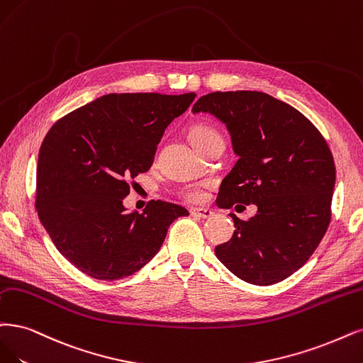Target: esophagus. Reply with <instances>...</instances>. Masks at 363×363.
I'll use <instances>...</instances> for the list:
<instances>
[{
  "instance_id": "1",
  "label": "esophagus",
  "mask_w": 363,
  "mask_h": 363,
  "mask_svg": "<svg viewBox=\"0 0 363 363\" xmlns=\"http://www.w3.org/2000/svg\"><path fill=\"white\" fill-rule=\"evenodd\" d=\"M190 212L191 216L199 218H211L213 216V212L211 209H203V208H193Z\"/></svg>"
}]
</instances>
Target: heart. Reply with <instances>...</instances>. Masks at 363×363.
<instances>
[{
  "mask_svg": "<svg viewBox=\"0 0 363 363\" xmlns=\"http://www.w3.org/2000/svg\"><path fill=\"white\" fill-rule=\"evenodd\" d=\"M190 139H191L193 145L197 147V151L208 146L209 143L223 140L220 133L208 124H196L190 131ZM178 196L185 200H189V202H200V200H203V197H205L203 184L185 185V186H182V189L178 190Z\"/></svg>",
  "mask_w": 363,
  "mask_h": 363,
  "instance_id": "b5f03b06",
  "label": "heart"
}]
</instances>
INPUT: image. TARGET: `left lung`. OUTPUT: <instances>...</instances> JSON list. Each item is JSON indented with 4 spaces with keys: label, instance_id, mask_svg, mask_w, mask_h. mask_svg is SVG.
<instances>
[{
    "label": "left lung",
    "instance_id": "left-lung-1",
    "mask_svg": "<svg viewBox=\"0 0 363 363\" xmlns=\"http://www.w3.org/2000/svg\"><path fill=\"white\" fill-rule=\"evenodd\" d=\"M193 112L221 119L239 155L218 206H257L248 220L230 213L236 230L216 256L250 284L279 283L313 256L330 223L337 170L326 139L298 109L260 91L211 92Z\"/></svg>",
    "mask_w": 363,
    "mask_h": 363
}]
</instances>
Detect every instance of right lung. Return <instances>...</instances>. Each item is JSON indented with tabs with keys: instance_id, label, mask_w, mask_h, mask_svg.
Segmentation results:
<instances>
[{
	"instance_id": "obj_1",
	"label": "right lung",
	"mask_w": 363,
	"mask_h": 363,
	"mask_svg": "<svg viewBox=\"0 0 363 363\" xmlns=\"http://www.w3.org/2000/svg\"><path fill=\"white\" fill-rule=\"evenodd\" d=\"M194 92L107 94L60 118L38 151L35 211L52 242L80 272L115 281L151 262L185 208L151 200L127 213L123 199L152 164L164 128Z\"/></svg>"
}]
</instances>
